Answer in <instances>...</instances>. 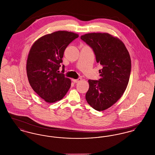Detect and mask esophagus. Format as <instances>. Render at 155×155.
<instances>
[{
  "instance_id": "34e87169",
  "label": "esophagus",
  "mask_w": 155,
  "mask_h": 155,
  "mask_svg": "<svg viewBox=\"0 0 155 155\" xmlns=\"http://www.w3.org/2000/svg\"><path fill=\"white\" fill-rule=\"evenodd\" d=\"M81 80V78H78V79H74V80H73V81L74 82V83H77V82H80V81Z\"/></svg>"
}]
</instances>
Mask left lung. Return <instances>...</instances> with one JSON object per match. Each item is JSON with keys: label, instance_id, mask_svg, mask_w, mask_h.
Masks as SVG:
<instances>
[{"label": "left lung", "instance_id": "8db88e82", "mask_svg": "<svg viewBox=\"0 0 155 155\" xmlns=\"http://www.w3.org/2000/svg\"><path fill=\"white\" fill-rule=\"evenodd\" d=\"M95 55L101 78L89 80V88L85 98L97 111L108 109L124 94L131 70L130 54L123 42L107 33H89L81 37Z\"/></svg>", "mask_w": 155, "mask_h": 155}]
</instances>
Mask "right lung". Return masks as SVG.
Listing matches in <instances>:
<instances>
[{"instance_id":"obj_1","label":"right lung","mask_w":155,"mask_h":155,"mask_svg":"<svg viewBox=\"0 0 155 155\" xmlns=\"http://www.w3.org/2000/svg\"><path fill=\"white\" fill-rule=\"evenodd\" d=\"M78 37L71 32L59 31L38 39L32 46L27 61V73L32 88L46 102L63 98L70 88L71 80L59 68L67 46Z\"/></svg>"}]
</instances>
